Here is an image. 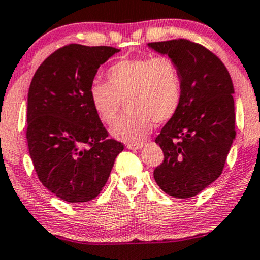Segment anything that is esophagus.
I'll return each mask as SVG.
<instances>
[{"instance_id": "obj_1", "label": "esophagus", "mask_w": 260, "mask_h": 260, "mask_svg": "<svg viewBox=\"0 0 260 260\" xmlns=\"http://www.w3.org/2000/svg\"><path fill=\"white\" fill-rule=\"evenodd\" d=\"M126 146H127V149H129V150H139V149L143 148L144 144H143V143H137V144L128 143Z\"/></svg>"}]
</instances>
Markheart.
Instances as JSON below:
<instances>
[{
    "mask_svg": "<svg viewBox=\"0 0 260 260\" xmlns=\"http://www.w3.org/2000/svg\"><path fill=\"white\" fill-rule=\"evenodd\" d=\"M109 83L94 81L89 99L98 116L111 124L126 103L127 112L111 127V136L128 143L145 139L154 122L170 121L181 102V77L173 59L142 57L121 59L108 70Z\"/></svg>",
    "mask_w": 260,
    "mask_h": 260,
    "instance_id": "heart-1",
    "label": "heart"
}]
</instances>
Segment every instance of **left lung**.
Here are the masks:
<instances>
[{
    "instance_id": "left-lung-1",
    "label": "left lung",
    "mask_w": 260,
    "mask_h": 260,
    "mask_svg": "<svg viewBox=\"0 0 260 260\" xmlns=\"http://www.w3.org/2000/svg\"><path fill=\"white\" fill-rule=\"evenodd\" d=\"M173 59L181 77V102L155 143L165 160L154 178L166 193L189 199L223 172L235 139V105L230 74L217 55L184 39L148 43Z\"/></svg>"
}]
</instances>
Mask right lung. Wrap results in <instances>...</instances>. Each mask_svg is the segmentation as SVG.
Masks as SVG:
<instances>
[{
  "label": "right lung",
  "instance_id": "1",
  "mask_svg": "<svg viewBox=\"0 0 260 260\" xmlns=\"http://www.w3.org/2000/svg\"><path fill=\"white\" fill-rule=\"evenodd\" d=\"M118 52L108 46H65L40 65L31 81L30 157L43 186L67 202L95 199L123 150V144L108 139L89 99L99 67Z\"/></svg>",
  "mask_w": 260,
  "mask_h": 260
}]
</instances>
